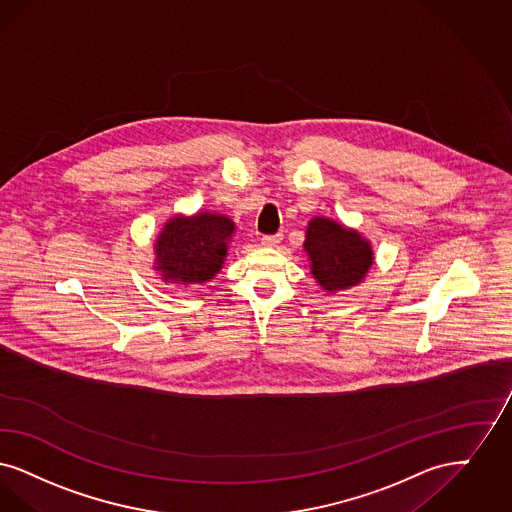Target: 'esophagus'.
Listing matches in <instances>:
<instances>
[{
    "label": "esophagus",
    "instance_id": "34e87169",
    "mask_svg": "<svg viewBox=\"0 0 512 512\" xmlns=\"http://www.w3.org/2000/svg\"><path fill=\"white\" fill-rule=\"evenodd\" d=\"M281 239H283L281 233H277V235H264V237H262V245L277 246L281 243Z\"/></svg>",
    "mask_w": 512,
    "mask_h": 512
}]
</instances>
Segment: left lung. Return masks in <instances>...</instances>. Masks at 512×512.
<instances>
[{"instance_id": "1", "label": "left lung", "mask_w": 512, "mask_h": 512, "mask_svg": "<svg viewBox=\"0 0 512 512\" xmlns=\"http://www.w3.org/2000/svg\"><path fill=\"white\" fill-rule=\"evenodd\" d=\"M304 246L312 260L313 277L331 292L354 287L373 266L369 243L357 231L327 218H313Z\"/></svg>"}]
</instances>
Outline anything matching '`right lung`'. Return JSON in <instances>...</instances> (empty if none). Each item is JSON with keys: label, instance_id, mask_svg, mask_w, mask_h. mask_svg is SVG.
<instances>
[{"label": "right lung", "instance_id": "1", "mask_svg": "<svg viewBox=\"0 0 512 512\" xmlns=\"http://www.w3.org/2000/svg\"><path fill=\"white\" fill-rule=\"evenodd\" d=\"M235 223L220 214L202 212L191 220L174 218L158 235L155 250L164 281L202 283L223 264Z\"/></svg>", "mask_w": 512, "mask_h": 512}]
</instances>
